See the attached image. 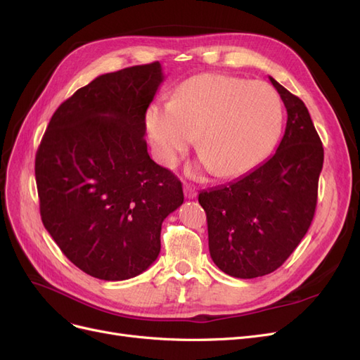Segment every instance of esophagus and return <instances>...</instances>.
<instances>
[{"label": "esophagus", "instance_id": "obj_1", "mask_svg": "<svg viewBox=\"0 0 360 360\" xmlns=\"http://www.w3.org/2000/svg\"><path fill=\"white\" fill-rule=\"evenodd\" d=\"M184 197L189 198V200H193L195 197H197V191H195V188H192L191 184H184Z\"/></svg>", "mask_w": 360, "mask_h": 360}]
</instances>
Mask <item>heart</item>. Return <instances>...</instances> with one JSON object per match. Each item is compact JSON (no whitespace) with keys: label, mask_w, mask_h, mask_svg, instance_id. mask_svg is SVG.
<instances>
[{"label":"heart","mask_w":360,"mask_h":360,"mask_svg":"<svg viewBox=\"0 0 360 360\" xmlns=\"http://www.w3.org/2000/svg\"><path fill=\"white\" fill-rule=\"evenodd\" d=\"M158 160L171 167L198 135L202 165L219 177L252 169L274 147L282 127V103L266 82L201 73L181 82L171 102L146 112Z\"/></svg>","instance_id":"obj_1"}]
</instances>
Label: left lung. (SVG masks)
I'll return each instance as SVG.
<instances>
[{
  "mask_svg": "<svg viewBox=\"0 0 360 360\" xmlns=\"http://www.w3.org/2000/svg\"><path fill=\"white\" fill-rule=\"evenodd\" d=\"M269 79L288 114L276 153L238 180L198 195L213 263L240 279L271 274L297 248L315 213L324 159L308 108Z\"/></svg>",
  "mask_w": 360,
  "mask_h": 360,
  "instance_id": "8db88e82",
  "label": "left lung"
}]
</instances>
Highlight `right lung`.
Here are the masks:
<instances>
[{"mask_svg": "<svg viewBox=\"0 0 360 360\" xmlns=\"http://www.w3.org/2000/svg\"><path fill=\"white\" fill-rule=\"evenodd\" d=\"M160 63L97 76L53 112L36 155L40 216L86 275L124 281L160 252L165 217L183 204L180 180L151 160L146 112Z\"/></svg>", "mask_w": 360, "mask_h": 360, "instance_id": "right-lung-1", "label": "right lung"}]
</instances>
